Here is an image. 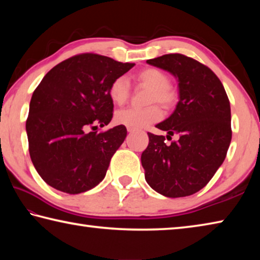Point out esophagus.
I'll list each match as a JSON object with an SVG mask.
<instances>
[{"mask_svg":"<svg viewBox=\"0 0 260 260\" xmlns=\"http://www.w3.org/2000/svg\"><path fill=\"white\" fill-rule=\"evenodd\" d=\"M127 131H128L129 134H132V133H133V132H134V129H132V128H127Z\"/></svg>","mask_w":260,"mask_h":260,"instance_id":"1","label":"esophagus"}]
</instances>
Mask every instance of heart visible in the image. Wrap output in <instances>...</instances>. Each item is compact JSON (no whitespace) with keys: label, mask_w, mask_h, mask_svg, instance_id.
Here are the masks:
<instances>
[{"label":"heart","mask_w":260,"mask_h":260,"mask_svg":"<svg viewBox=\"0 0 260 260\" xmlns=\"http://www.w3.org/2000/svg\"><path fill=\"white\" fill-rule=\"evenodd\" d=\"M138 80L152 89L150 103L158 102L162 107L169 108L177 100V95L170 88L171 80L169 76L160 70L152 68L143 70L138 74ZM109 96L114 104H124L129 96L128 79L124 76L114 79L109 87ZM160 118L161 111L156 105L144 109L128 108L120 110L116 113L117 124L124 125L135 131L158 121Z\"/></svg>","instance_id":"heart-1"}]
</instances>
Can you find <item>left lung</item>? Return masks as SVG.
Instances as JSON below:
<instances>
[{
    "label": "left lung",
    "instance_id": "1",
    "mask_svg": "<svg viewBox=\"0 0 260 260\" xmlns=\"http://www.w3.org/2000/svg\"><path fill=\"white\" fill-rule=\"evenodd\" d=\"M148 64L178 79L174 112L156 127L165 136L148 133L141 161L153 190L166 197H184L204 188L225 160L232 140L231 104L221 81L204 64L181 54L162 55Z\"/></svg>",
    "mask_w": 260,
    "mask_h": 260
}]
</instances>
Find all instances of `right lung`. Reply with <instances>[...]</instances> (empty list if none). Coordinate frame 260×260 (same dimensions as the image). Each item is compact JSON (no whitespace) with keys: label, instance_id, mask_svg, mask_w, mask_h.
Here are the masks:
<instances>
[{"label":"right lung","instance_id":"right-lung-1","mask_svg":"<svg viewBox=\"0 0 260 260\" xmlns=\"http://www.w3.org/2000/svg\"><path fill=\"white\" fill-rule=\"evenodd\" d=\"M134 65L81 54L57 64L42 79L30 99L26 132L30 159L49 186L74 195L104 179L127 129L94 128L111 121L109 87Z\"/></svg>","mask_w":260,"mask_h":260}]
</instances>
